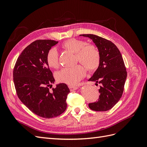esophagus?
Returning a JSON list of instances; mask_svg holds the SVG:
<instances>
[{
    "label": "esophagus",
    "mask_w": 147,
    "mask_h": 147,
    "mask_svg": "<svg viewBox=\"0 0 147 147\" xmlns=\"http://www.w3.org/2000/svg\"><path fill=\"white\" fill-rule=\"evenodd\" d=\"M68 87H69V88L70 89V90L71 91H72L75 90H77V89L78 88L77 86H74V85H69Z\"/></svg>",
    "instance_id": "34e87169"
}]
</instances>
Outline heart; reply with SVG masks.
I'll return each instance as SVG.
<instances>
[{
    "mask_svg": "<svg viewBox=\"0 0 147 147\" xmlns=\"http://www.w3.org/2000/svg\"><path fill=\"white\" fill-rule=\"evenodd\" d=\"M62 47L75 54L77 63L80 62L89 71H94L99 67L100 61V52L93 44H87L82 40L71 38L62 44ZM47 63L52 69L59 66V54L56 48H51L47 53ZM78 64L72 67H65L55 74L56 80L67 84H75L86 74L84 66Z\"/></svg>",
    "mask_w": 147,
    "mask_h": 147,
    "instance_id": "heart-1",
    "label": "heart"
}]
</instances>
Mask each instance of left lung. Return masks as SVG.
I'll return each instance as SVG.
<instances>
[{"label":"left lung","mask_w":147,"mask_h":147,"mask_svg":"<svg viewBox=\"0 0 147 147\" xmlns=\"http://www.w3.org/2000/svg\"><path fill=\"white\" fill-rule=\"evenodd\" d=\"M89 37L98 48L100 61L92 77L89 81L100 84L98 100L90 103L89 107L97 112L112 109L121 98L127 77L126 68L117 47L111 41L94 34H82Z\"/></svg>","instance_id":"1"}]
</instances>
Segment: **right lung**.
<instances>
[{"label":"right lung","instance_id":"1","mask_svg":"<svg viewBox=\"0 0 147 147\" xmlns=\"http://www.w3.org/2000/svg\"><path fill=\"white\" fill-rule=\"evenodd\" d=\"M58 43L52 40H37L26 47L18 57L13 69V82L18 98L38 116L52 118L64 113L70 90L65 83L57 84L47 63V55Z\"/></svg>","mask_w":147,"mask_h":147}]
</instances>
